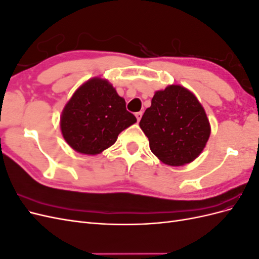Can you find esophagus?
Segmentation results:
<instances>
[{"instance_id": "34e87169", "label": "esophagus", "mask_w": 259, "mask_h": 259, "mask_svg": "<svg viewBox=\"0 0 259 259\" xmlns=\"http://www.w3.org/2000/svg\"><path fill=\"white\" fill-rule=\"evenodd\" d=\"M135 116H136V119H137V121L139 122V121H140V119H142V116H143V112H142V111H139V112H136V113H135Z\"/></svg>"}]
</instances>
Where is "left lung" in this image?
Returning <instances> with one entry per match:
<instances>
[{"label": "left lung", "instance_id": "8db88e82", "mask_svg": "<svg viewBox=\"0 0 259 259\" xmlns=\"http://www.w3.org/2000/svg\"><path fill=\"white\" fill-rule=\"evenodd\" d=\"M139 126L149 139L152 153L171 166L195 160L210 135L204 108L193 94L180 85L155 92Z\"/></svg>", "mask_w": 259, "mask_h": 259}]
</instances>
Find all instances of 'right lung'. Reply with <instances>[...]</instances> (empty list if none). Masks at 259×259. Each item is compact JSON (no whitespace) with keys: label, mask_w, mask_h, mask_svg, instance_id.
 <instances>
[{"label":"right lung","mask_w":259,"mask_h":259,"mask_svg":"<svg viewBox=\"0 0 259 259\" xmlns=\"http://www.w3.org/2000/svg\"><path fill=\"white\" fill-rule=\"evenodd\" d=\"M125 106L124 98L110 83L93 77L74 92L62 110V136L76 152H103L116 142L122 131L137 122Z\"/></svg>","instance_id":"add662e5"}]
</instances>
